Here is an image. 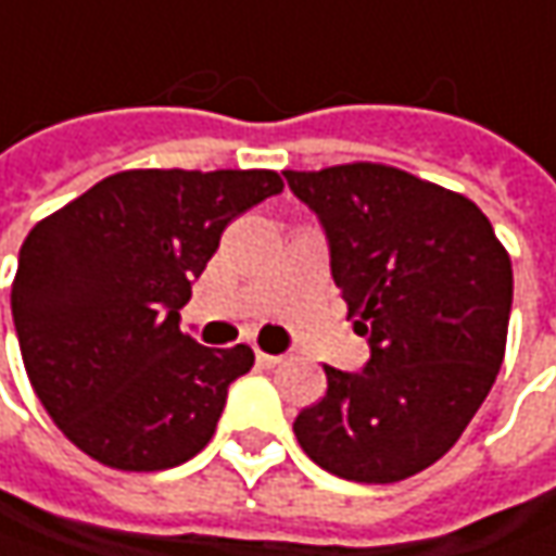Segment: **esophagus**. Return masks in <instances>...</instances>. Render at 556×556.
Returning a JSON list of instances; mask_svg holds the SVG:
<instances>
[{
	"label": "esophagus",
	"mask_w": 556,
	"mask_h": 556,
	"mask_svg": "<svg viewBox=\"0 0 556 556\" xmlns=\"http://www.w3.org/2000/svg\"><path fill=\"white\" fill-rule=\"evenodd\" d=\"M254 361H257V367H264V370H274L282 364V354H267V351H254Z\"/></svg>",
	"instance_id": "esophagus-1"
}]
</instances>
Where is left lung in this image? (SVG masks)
I'll list each match as a JSON object with an SVG mask.
<instances>
[{
    "label": "left lung",
    "instance_id": "8db88e82",
    "mask_svg": "<svg viewBox=\"0 0 556 556\" xmlns=\"http://www.w3.org/2000/svg\"><path fill=\"white\" fill-rule=\"evenodd\" d=\"M329 242L367 339L364 370H326L295 439L326 472L401 482L447 454L495 382L514 302L510 254L470 199L386 164L286 170Z\"/></svg>",
    "mask_w": 556,
    "mask_h": 556
}]
</instances>
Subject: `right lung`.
Instances as JSON below:
<instances>
[{"instance_id":"1","label":"right lung","mask_w":556,"mask_h":556,"mask_svg":"<svg viewBox=\"0 0 556 556\" xmlns=\"http://www.w3.org/2000/svg\"><path fill=\"white\" fill-rule=\"evenodd\" d=\"M277 192V170H121L24 239L21 357L49 417L92 460L167 470L211 442L254 351L199 345L180 332V307L232 217Z\"/></svg>"}]
</instances>
